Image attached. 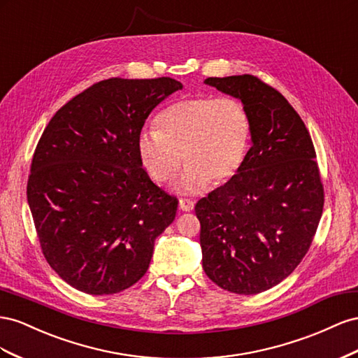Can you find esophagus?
<instances>
[{
    "label": "esophagus",
    "instance_id": "1",
    "mask_svg": "<svg viewBox=\"0 0 358 358\" xmlns=\"http://www.w3.org/2000/svg\"><path fill=\"white\" fill-rule=\"evenodd\" d=\"M193 207H195V201H192L189 198H181L180 199V210H182V211H192Z\"/></svg>",
    "mask_w": 358,
    "mask_h": 358
}]
</instances>
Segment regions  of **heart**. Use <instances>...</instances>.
<instances>
[{
  "instance_id": "b5f03b06",
  "label": "heart",
  "mask_w": 358,
  "mask_h": 358,
  "mask_svg": "<svg viewBox=\"0 0 358 358\" xmlns=\"http://www.w3.org/2000/svg\"><path fill=\"white\" fill-rule=\"evenodd\" d=\"M156 127L144 129L138 136L142 165L152 180L165 185L176 178L185 159L187 168L180 187L187 193L236 177L252 135L249 110L236 97L181 99L160 112Z\"/></svg>"
}]
</instances>
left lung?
I'll return each instance as SVG.
<instances>
[{
	"label": "left lung",
	"mask_w": 358,
	"mask_h": 358,
	"mask_svg": "<svg viewBox=\"0 0 358 358\" xmlns=\"http://www.w3.org/2000/svg\"><path fill=\"white\" fill-rule=\"evenodd\" d=\"M240 99L252 147L237 176L196 202L202 268L234 294L267 291L297 268L324 208V185L308 127L278 90L253 75L208 78Z\"/></svg>",
	"instance_id": "8db88e82"
}]
</instances>
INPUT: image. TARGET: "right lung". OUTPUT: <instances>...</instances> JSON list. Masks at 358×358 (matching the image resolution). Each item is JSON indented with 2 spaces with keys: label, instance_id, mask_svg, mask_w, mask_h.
Returning a JSON list of instances; mask_svg holds the SVG:
<instances>
[{
  "label": "right lung",
  "instance_id": "1",
  "mask_svg": "<svg viewBox=\"0 0 358 358\" xmlns=\"http://www.w3.org/2000/svg\"><path fill=\"white\" fill-rule=\"evenodd\" d=\"M171 78L100 80L57 110L36 147L27 196L40 249L70 287L117 294L148 270L178 199L148 177L138 136L181 90Z\"/></svg>",
  "mask_w": 358,
  "mask_h": 358
}]
</instances>
